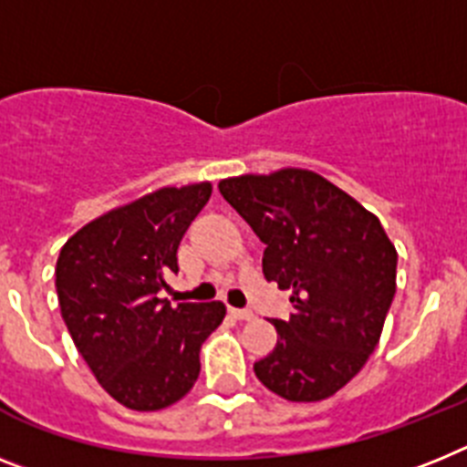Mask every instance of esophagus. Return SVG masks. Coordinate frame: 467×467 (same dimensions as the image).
<instances>
[{
	"label": "esophagus",
	"instance_id": "34e87169",
	"mask_svg": "<svg viewBox=\"0 0 467 467\" xmlns=\"http://www.w3.org/2000/svg\"><path fill=\"white\" fill-rule=\"evenodd\" d=\"M227 313H230L234 320H252L254 318V311H249V308H227Z\"/></svg>",
	"mask_w": 467,
	"mask_h": 467
}]
</instances>
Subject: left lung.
Wrapping results in <instances>:
<instances>
[{"label": "left lung", "mask_w": 467, "mask_h": 467, "mask_svg": "<svg viewBox=\"0 0 467 467\" xmlns=\"http://www.w3.org/2000/svg\"><path fill=\"white\" fill-rule=\"evenodd\" d=\"M265 244L264 275L289 289L277 344L254 363L287 401H323L366 366L397 292V249L354 197L313 171L282 168L218 182Z\"/></svg>", "instance_id": "1"}]
</instances>
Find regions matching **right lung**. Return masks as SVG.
<instances>
[{
	"label": "right lung",
	"mask_w": 467,
	"mask_h": 467,
	"mask_svg": "<svg viewBox=\"0 0 467 467\" xmlns=\"http://www.w3.org/2000/svg\"><path fill=\"white\" fill-rule=\"evenodd\" d=\"M211 182L161 187L80 227L58 254L61 318L99 385L125 409L161 410L194 387L225 306L159 299Z\"/></svg>",
	"instance_id": "obj_1"
}]
</instances>
